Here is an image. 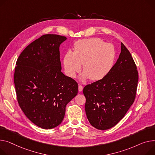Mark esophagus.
I'll return each instance as SVG.
<instances>
[{
	"label": "esophagus",
	"mask_w": 155,
	"mask_h": 155,
	"mask_svg": "<svg viewBox=\"0 0 155 155\" xmlns=\"http://www.w3.org/2000/svg\"><path fill=\"white\" fill-rule=\"evenodd\" d=\"M83 88H84L83 86H81V85H78V91H82V90H83Z\"/></svg>",
	"instance_id": "obj_1"
}]
</instances>
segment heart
Masks as SVG:
<instances>
[{
	"instance_id": "b5f03b06",
	"label": "heart",
	"mask_w": 155,
	"mask_h": 155,
	"mask_svg": "<svg viewBox=\"0 0 155 155\" xmlns=\"http://www.w3.org/2000/svg\"><path fill=\"white\" fill-rule=\"evenodd\" d=\"M116 57L115 49L98 38L79 40L74 44V51H68L64 57L67 74L75 77L83 65L82 79L101 80L111 70Z\"/></svg>"
}]
</instances>
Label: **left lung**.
I'll return each mask as SVG.
<instances>
[{
  "label": "left lung",
  "mask_w": 155,
  "mask_h": 155,
  "mask_svg": "<svg viewBox=\"0 0 155 155\" xmlns=\"http://www.w3.org/2000/svg\"><path fill=\"white\" fill-rule=\"evenodd\" d=\"M138 73L129 50L121 43V53L108 75L86 85L84 94L87 118L100 130L110 129L125 117L136 97Z\"/></svg>",
  "instance_id": "left-lung-1"
}]
</instances>
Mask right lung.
Wrapping results in <instances>:
<instances>
[{"label":"right lung","mask_w":155,"mask_h":155,"mask_svg":"<svg viewBox=\"0 0 155 155\" xmlns=\"http://www.w3.org/2000/svg\"><path fill=\"white\" fill-rule=\"evenodd\" d=\"M67 38L46 34L29 44L19 55L14 84L18 105L25 116L43 129L62 121L65 107L78 94V84L61 71L60 45Z\"/></svg>","instance_id":"right-lung-1"}]
</instances>
